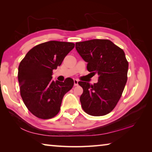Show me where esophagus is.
I'll return each mask as SVG.
<instances>
[{
  "label": "esophagus",
  "mask_w": 152,
  "mask_h": 152,
  "mask_svg": "<svg viewBox=\"0 0 152 152\" xmlns=\"http://www.w3.org/2000/svg\"><path fill=\"white\" fill-rule=\"evenodd\" d=\"M74 85L75 86L78 85V81L76 79H74Z\"/></svg>",
  "instance_id": "esophagus-1"
}]
</instances>
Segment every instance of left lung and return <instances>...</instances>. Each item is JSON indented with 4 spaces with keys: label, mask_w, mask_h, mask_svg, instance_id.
I'll list each match as a JSON object with an SVG mask.
<instances>
[{
    "label": "left lung",
    "mask_w": 152,
    "mask_h": 152,
    "mask_svg": "<svg viewBox=\"0 0 152 152\" xmlns=\"http://www.w3.org/2000/svg\"><path fill=\"white\" fill-rule=\"evenodd\" d=\"M76 49L87 62L88 71L99 75L94 84L78 82L83 88L80 98L82 109L92 116H103L114 109L127 80L124 51L108 39L76 42Z\"/></svg>",
    "instance_id": "8db88e82"
}]
</instances>
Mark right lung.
Returning a JSON list of instances; mask_svg holds the SVG:
<instances>
[{
    "instance_id": "obj_1",
    "label": "right lung",
    "mask_w": 152,
    "mask_h": 152,
    "mask_svg": "<svg viewBox=\"0 0 152 152\" xmlns=\"http://www.w3.org/2000/svg\"><path fill=\"white\" fill-rule=\"evenodd\" d=\"M70 42L50 41L28 51L20 62L18 80L20 96L28 110L39 119L55 117L60 110L63 97L74 86V80H52L53 70L61 65L74 48Z\"/></svg>"
}]
</instances>
